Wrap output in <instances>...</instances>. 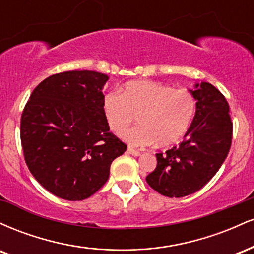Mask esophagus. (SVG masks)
Instances as JSON below:
<instances>
[{"label":"esophagus","instance_id":"esophagus-1","mask_svg":"<svg viewBox=\"0 0 254 254\" xmlns=\"http://www.w3.org/2000/svg\"><path fill=\"white\" fill-rule=\"evenodd\" d=\"M127 153L129 154H131V155H133V156H139L141 155V151H138V150H136V149H132V148H127Z\"/></svg>","mask_w":254,"mask_h":254}]
</instances>
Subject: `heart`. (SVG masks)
<instances>
[{"instance_id":"b5f03b06","label":"heart","mask_w":254,"mask_h":254,"mask_svg":"<svg viewBox=\"0 0 254 254\" xmlns=\"http://www.w3.org/2000/svg\"><path fill=\"white\" fill-rule=\"evenodd\" d=\"M103 111L107 125L121 133L135 121L138 125L122 133L135 147L156 143L168 147L185 136L196 113V100L190 92L166 84L132 81L122 92L104 97Z\"/></svg>"}]
</instances>
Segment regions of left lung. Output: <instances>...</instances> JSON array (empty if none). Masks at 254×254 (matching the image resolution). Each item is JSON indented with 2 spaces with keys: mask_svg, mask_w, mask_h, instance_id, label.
Listing matches in <instances>:
<instances>
[{
  "mask_svg": "<svg viewBox=\"0 0 254 254\" xmlns=\"http://www.w3.org/2000/svg\"><path fill=\"white\" fill-rule=\"evenodd\" d=\"M196 103V115L185 139L165 154H156V168L145 180L151 189L166 197L194 193L211 179L228 155L233 123L226 98L211 83L194 84L190 89Z\"/></svg>",
  "mask_w": 254,
  "mask_h": 254,
  "instance_id": "obj_1",
  "label": "left lung"
}]
</instances>
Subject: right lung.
I'll list each match as a JSON object with an SVG mask.
<instances>
[{"mask_svg":"<svg viewBox=\"0 0 254 254\" xmlns=\"http://www.w3.org/2000/svg\"><path fill=\"white\" fill-rule=\"evenodd\" d=\"M107 80L90 70L51 75L34 88L22 112L26 164L44 189L63 199L94 194L109 179L113 160L127 150L104 116Z\"/></svg>","mask_w":254,"mask_h":254,"instance_id":"1","label":"right lung"}]
</instances>
